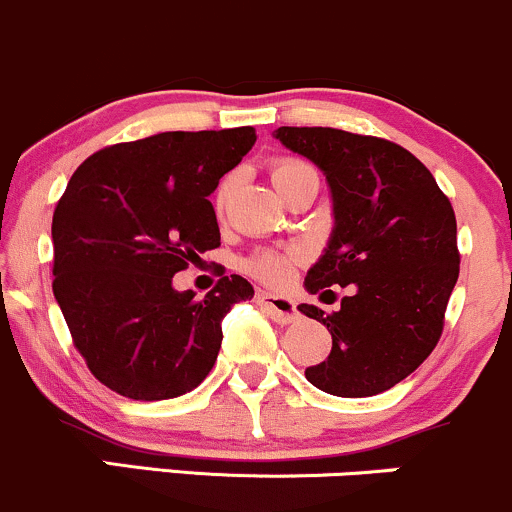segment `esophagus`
Returning <instances> with one entry per match:
<instances>
[{"label":"esophagus","mask_w":512,"mask_h":512,"mask_svg":"<svg viewBox=\"0 0 512 512\" xmlns=\"http://www.w3.org/2000/svg\"><path fill=\"white\" fill-rule=\"evenodd\" d=\"M256 302L266 309V314L271 319L278 321V324H292V321L300 319V312H297L295 300L283 295H271V292H258Z\"/></svg>","instance_id":"34e87169"}]
</instances>
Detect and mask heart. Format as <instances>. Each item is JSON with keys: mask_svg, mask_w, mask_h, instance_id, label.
Returning <instances> with one entry per match:
<instances>
[{"mask_svg": "<svg viewBox=\"0 0 512 512\" xmlns=\"http://www.w3.org/2000/svg\"><path fill=\"white\" fill-rule=\"evenodd\" d=\"M304 174H314V169L304 162H297V159H278V162H273V166H271V176H273V183L278 191H285L292 181H297ZM234 181H237L234 176H227V179L220 183V188H217V193H215L217 210L225 208L229 193H232V188H234ZM290 268H292V256L275 254V251L258 254L249 261V271L258 275L261 280H266V283H273V285L285 283L287 275H290Z\"/></svg>", "mask_w": 512, "mask_h": 512, "instance_id": "heart-1", "label": "heart"}]
</instances>
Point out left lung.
<instances>
[{
	"label": "left lung",
	"mask_w": 512,
	"mask_h": 512,
	"mask_svg": "<svg viewBox=\"0 0 512 512\" xmlns=\"http://www.w3.org/2000/svg\"><path fill=\"white\" fill-rule=\"evenodd\" d=\"M280 145L326 176L333 227L304 290L350 287L341 309L300 312L331 333L324 363L307 367L333 396L392 389L433 353L459 275L457 220L433 174L394 142L333 128H278Z\"/></svg>",
	"instance_id": "obj_1"
}]
</instances>
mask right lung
<instances>
[{"label":"right lung","mask_w":512,"mask_h":512,"mask_svg":"<svg viewBox=\"0 0 512 512\" xmlns=\"http://www.w3.org/2000/svg\"><path fill=\"white\" fill-rule=\"evenodd\" d=\"M254 128L159 132L96 152L53 215V292L99 382L174 399L208 377L222 319L254 297L241 275L193 300L174 275L220 246L210 193L254 147Z\"/></svg>","instance_id":"right-lung-1"}]
</instances>
